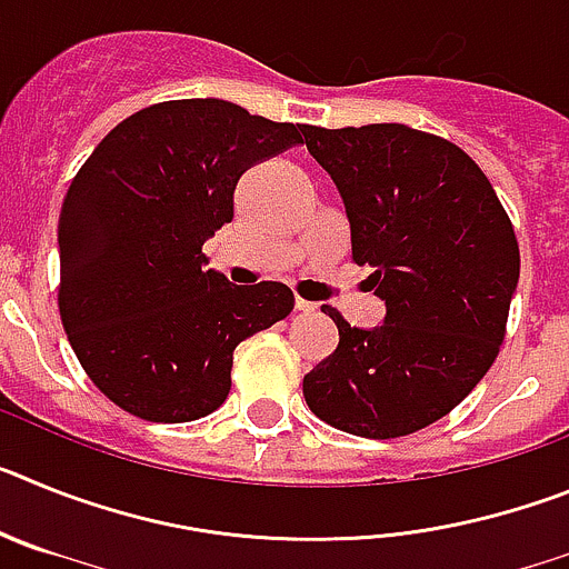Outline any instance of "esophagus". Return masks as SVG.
<instances>
[{
    "instance_id": "1",
    "label": "esophagus",
    "mask_w": 569,
    "mask_h": 569,
    "mask_svg": "<svg viewBox=\"0 0 569 569\" xmlns=\"http://www.w3.org/2000/svg\"><path fill=\"white\" fill-rule=\"evenodd\" d=\"M296 310H301V313H313L316 305H313V301H308V299H296Z\"/></svg>"
}]
</instances>
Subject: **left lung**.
I'll use <instances>...</instances> for the list:
<instances>
[{
  "instance_id": "1",
  "label": "left lung",
  "mask_w": 569,
  "mask_h": 569,
  "mask_svg": "<svg viewBox=\"0 0 569 569\" xmlns=\"http://www.w3.org/2000/svg\"><path fill=\"white\" fill-rule=\"evenodd\" d=\"M345 199L353 261L370 264L385 325L339 328L305 376V401L336 430L399 439L447 416L499 356L519 281V241L485 170L459 144L407 124L305 128Z\"/></svg>"
}]
</instances>
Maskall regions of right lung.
<instances>
[{
	"instance_id": "1",
	"label": "right lung",
	"mask_w": 569,
	"mask_h": 569,
	"mask_svg": "<svg viewBox=\"0 0 569 569\" xmlns=\"http://www.w3.org/2000/svg\"><path fill=\"white\" fill-rule=\"evenodd\" d=\"M222 99L136 110L84 159L59 213V316L88 379L124 413L179 425L230 393L233 350L293 310L281 281L230 284L202 244L233 219L239 176L299 144Z\"/></svg>"
}]
</instances>
